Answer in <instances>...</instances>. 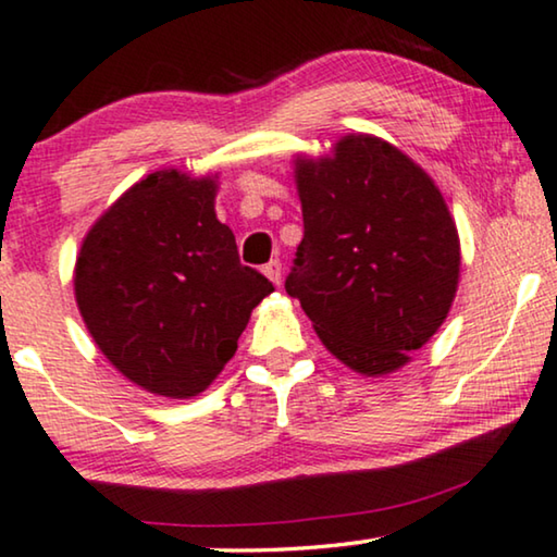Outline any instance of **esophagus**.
I'll return each instance as SVG.
<instances>
[{
	"label": "esophagus",
	"instance_id": "1",
	"mask_svg": "<svg viewBox=\"0 0 557 557\" xmlns=\"http://www.w3.org/2000/svg\"><path fill=\"white\" fill-rule=\"evenodd\" d=\"M262 272H264V277L272 282V285H280V282H282V262L280 260H270L262 268Z\"/></svg>",
	"mask_w": 557,
	"mask_h": 557
}]
</instances>
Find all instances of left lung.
I'll return each instance as SVG.
<instances>
[{"instance_id":"left-lung-1","label":"left lung","mask_w":557,"mask_h":557,"mask_svg":"<svg viewBox=\"0 0 557 557\" xmlns=\"http://www.w3.org/2000/svg\"><path fill=\"white\" fill-rule=\"evenodd\" d=\"M305 234L287 295L318 338L360 375L409 363L442 327L459 285V234L419 163L371 133L295 159Z\"/></svg>"}]
</instances>
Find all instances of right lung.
I'll list each match as a JSON object with an SVG mask.
<instances>
[{
  "label": "right lung",
  "mask_w": 557,
  "mask_h": 557,
  "mask_svg": "<svg viewBox=\"0 0 557 557\" xmlns=\"http://www.w3.org/2000/svg\"><path fill=\"white\" fill-rule=\"evenodd\" d=\"M219 176L161 169L121 194L85 234L75 300L111 363L148 394L211 386L272 282L239 262L216 219Z\"/></svg>",
  "instance_id": "right-lung-1"
}]
</instances>
